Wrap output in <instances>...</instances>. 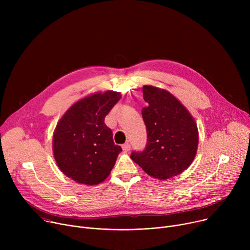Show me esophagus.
I'll list each match as a JSON object with an SVG mask.
<instances>
[{
	"instance_id": "1",
	"label": "esophagus",
	"mask_w": 250,
	"mask_h": 250,
	"mask_svg": "<svg viewBox=\"0 0 250 250\" xmlns=\"http://www.w3.org/2000/svg\"><path fill=\"white\" fill-rule=\"evenodd\" d=\"M130 149V145L128 144V142H125V144L123 145V150L124 151H129Z\"/></svg>"
}]
</instances>
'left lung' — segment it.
Masks as SVG:
<instances>
[{
	"label": "left lung",
	"mask_w": 250,
	"mask_h": 250,
	"mask_svg": "<svg viewBox=\"0 0 250 250\" xmlns=\"http://www.w3.org/2000/svg\"><path fill=\"white\" fill-rule=\"evenodd\" d=\"M142 109L147 140L144 151H132L130 158L146 173L160 180L177 176L193 162L198 148L196 122L185 106L164 89L146 85Z\"/></svg>",
	"instance_id": "8db88e82"
}]
</instances>
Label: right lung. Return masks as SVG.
Instances as JSON below:
<instances>
[{
  "label": "right lung",
  "instance_id": "right-lung-1",
  "mask_svg": "<svg viewBox=\"0 0 250 250\" xmlns=\"http://www.w3.org/2000/svg\"><path fill=\"white\" fill-rule=\"evenodd\" d=\"M122 98L121 93H96L76 102L58 122L53 154L59 169L80 184L97 185L108 177L122 147L115 145L104 118Z\"/></svg>",
  "mask_w": 250,
  "mask_h": 250
}]
</instances>
